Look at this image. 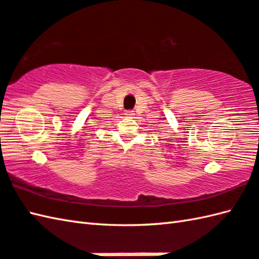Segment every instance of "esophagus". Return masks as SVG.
Returning a JSON list of instances; mask_svg holds the SVG:
<instances>
[{
    "instance_id": "obj_1",
    "label": "esophagus",
    "mask_w": 259,
    "mask_h": 259,
    "mask_svg": "<svg viewBox=\"0 0 259 259\" xmlns=\"http://www.w3.org/2000/svg\"><path fill=\"white\" fill-rule=\"evenodd\" d=\"M134 115H135L134 110H126V111H125V116H126V117H133Z\"/></svg>"
}]
</instances>
